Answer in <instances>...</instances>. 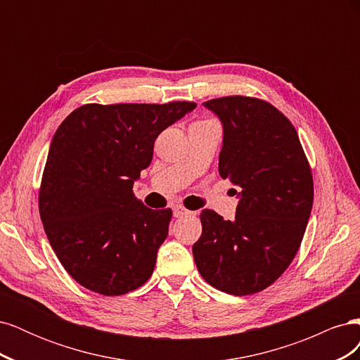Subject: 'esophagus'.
Segmentation results:
<instances>
[{"label": "esophagus", "mask_w": 360, "mask_h": 360, "mask_svg": "<svg viewBox=\"0 0 360 360\" xmlns=\"http://www.w3.org/2000/svg\"><path fill=\"white\" fill-rule=\"evenodd\" d=\"M172 212H174V216H176V217H181V216L193 214V212H189V210H186V209H184V207H181V205H176V207H174Z\"/></svg>", "instance_id": "1"}]
</instances>
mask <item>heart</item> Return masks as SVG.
<instances>
[{"mask_svg":"<svg viewBox=\"0 0 360 360\" xmlns=\"http://www.w3.org/2000/svg\"><path fill=\"white\" fill-rule=\"evenodd\" d=\"M205 122H209V120H205Z\"/></svg>","mask_w":360,"mask_h":360,"instance_id":"obj_1","label":"heart"}]
</instances>
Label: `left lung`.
I'll use <instances>...</instances> for the list:
<instances>
[{"mask_svg": "<svg viewBox=\"0 0 360 360\" xmlns=\"http://www.w3.org/2000/svg\"><path fill=\"white\" fill-rule=\"evenodd\" d=\"M204 106L222 123L219 174L240 201L234 221L201 212L192 252L205 282L246 296L274 284L296 257L312 209V174L296 129L274 105L226 96Z\"/></svg>", "mask_w": 360, "mask_h": 360, "instance_id": "8db88e82", "label": "left lung"}]
</instances>
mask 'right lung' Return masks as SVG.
I'll list each match as a JSON object with an SVG mask.
<instances>
[{"mask_svg":"<svg viewBox=\"0 0 360 360\" xmlns=\"http://www.w3.org/2000/svg\"><path fill=\"white\" fill-rule=\"evenodd\" d=\"M195 106L89 103L57 129L41 176L40 219L60 263L86 290L122 296L153 274L172 212L146 207L134 181L162 130Z\"/></svg>","mask_w":360,"mask_h":360,"instance_id":"obj_1","label":"right lung"}]
</instances>
